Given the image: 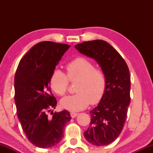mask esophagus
Listing matches in <instances>:
<instances>
[{
  "mask_svg": "<svg viewBox=\"0 0 153 153\" xmlns=\"http://www.w3.org/2000/svg\"><path fill=\"white\" fill-rule=\"evenodd\" d=\"M78 113H75V112H71V116L72 118H75V117H77L78 116Z\"/></svg>",
  "mask_w": 153,
  "mask_h": 153,
  "instance_id": "1",
  "label": "esophagus"
}]
</instances>
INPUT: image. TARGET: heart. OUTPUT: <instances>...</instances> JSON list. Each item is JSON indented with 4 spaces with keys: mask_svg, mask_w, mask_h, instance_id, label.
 Listing matches in <instances>:
<instances>
[{
    "mask_svg": "<svg viewBox=\"0 0 153 153\" xmlns=\"http://www.w3.org/2000/svg\"><path fill=\"white\" fill-rule=\"evenodd\" d=\"M65 68L67 75L55 69L50 78L51 88L59 96L65 94L69 80H78L75 86L77 94L62 99L61 106L71 111H78L86 108L90 103H99L106 87V78L103 71L96 68L94 63L84 57L73 59L66 65Z\"/></svg>",
    "mask_w": 153,
    "mask_h": 153,
    "instance_id": "1",
    "label": "heart"
}]
</instances>
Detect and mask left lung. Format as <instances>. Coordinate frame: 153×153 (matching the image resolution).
<instances>
[{
    "instance_id": "left-lung-1",
    "label": "left lung",
    "mask_w": 153,
    "mask_h": 153,
    "mask_svg": "<svg viewBox=\"0 0 153 153\" xmlns=\"http://www.w3.org/2000/svg\"><path fill=\"white\" fill-rule=\"evenodd\" d=\"M80 53L94 59L106 78L105 94L90 111L91 122L84 137L96 146L111 143L122 132L130 103V74L127 63L110 44L100 39L75 46Z\"/></svg>"
}]
</instances>
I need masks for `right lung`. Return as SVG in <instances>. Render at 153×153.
Returning a JSON list of instances; mask_svg holds the SVG:
<instances>
[{
	"instance_id": "obj_1",
	"label": "right lung",
	"mask_w": 153,
	"mask_h": 153,
	"mask_svg": "<svg viewBox=\"0 0 153 153\" xmlns=\"http://www.w3.org/2000/svg\"><path fill=\"white\" fill-rule=\"evenodd\" d=\"M70 46L45 41L36 44L21 59L14 78L17 116L26 137L35 146L48 148L60 142L71 119L67 110L48 112L57 106L50 78ZM51 112V113H52Z\"/></svg>"
}]
</instances>
